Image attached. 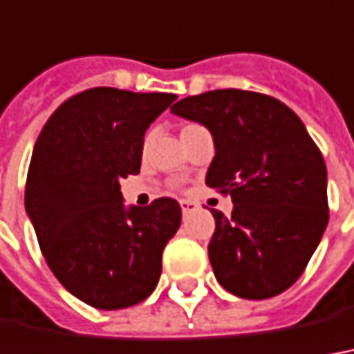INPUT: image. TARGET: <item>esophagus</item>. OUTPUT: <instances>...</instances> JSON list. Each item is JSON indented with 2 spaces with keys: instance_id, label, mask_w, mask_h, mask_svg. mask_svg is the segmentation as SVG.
I'll return each instance as SVG.
<instances>
[{
  "instance_id": "obj_1",
  "label": "esophagus",
  "mask_w": 354,
  "mask_h": 354,
  "mask_svg": "<svg viewBox=\"0 0 354 354\" xmlns=\"http://www.w3.org/2000/svg\"><path fill=\"white\" fill-rule=\"evenodd\" d=\"M180 205H182V211H184V213H192V211H196L197 209V203L196 201H192V199H182Z\"/></svg>"
}]
</instances>
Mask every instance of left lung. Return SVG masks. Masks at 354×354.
<instances>
[{
    "label": "left lung",
    "mask_w": 354,
    "mask_h": 354,
    "mask_svg": "<svg viewBox=\"0 0 354 354\" xmlns=\"http://www.w3.org/2000/svg\"><path fill=\"white\" fill-rule=\"evenodd\" d=\"M172 112L211 131L215 158L205 184L234 203L230 217L211 211L215 277L240 298L277 297L304 273L328 227V170L318 145L287 104L254 91L187 96Z\"/></svg>",
    "instance_id": "left-lung-1"
}]
</instances>
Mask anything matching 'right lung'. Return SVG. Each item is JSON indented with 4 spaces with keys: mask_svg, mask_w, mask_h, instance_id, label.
Instances as JSON below:
<instances>
[{
    "mask_svg": "<svg viewBox=\"0 0 354 354\" xmlns=\"http://www.w3.org/2000/svg\"><path fill=\"white\" fill-rule=\"evenodd\" d=\"M170 93L96 86L48 118L26 174L25 207L48 268L98 310L139 304L157 287L182 209L172 197L124 207L120 180L141 168L143 136Z\"/></svg>",
    "mask_w": 354,
    "mask_h": 354,
    "instance_id": "obj_1",
    "label": "right lung"
}]
</instances>
